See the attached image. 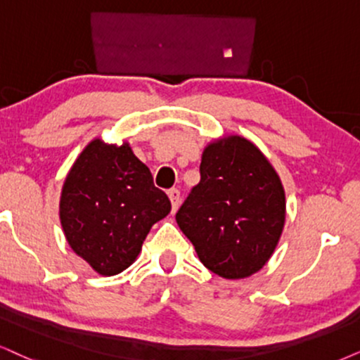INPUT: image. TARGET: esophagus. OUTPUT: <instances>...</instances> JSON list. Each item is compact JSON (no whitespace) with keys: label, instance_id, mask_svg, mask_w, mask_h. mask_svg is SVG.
Returning <instances> with one entry per match:
<instances>
[{"label":"esophagus","instance_id":"34e87169","mask_svg":"<svg viewBox=\"0 0 360 360\" xmlns=\"http://www.w3.org/2000/svg\"><path fill=\"white\" fill-rule=\"evenodd\" d=\"M167 195H169V201H171V206H172V212H176L177 207H179V204H181V194H179V191H177V189H171L169 193H167Z\"/></svg>","mask_w":360,"mask_h":360}]
</instances>
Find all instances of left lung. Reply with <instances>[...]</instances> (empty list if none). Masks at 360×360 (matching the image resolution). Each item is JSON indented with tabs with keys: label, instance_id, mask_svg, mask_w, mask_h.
<instances>
[{
	"label": "left lung",
	"instance_id": "left-lung-1",
	"mask_svg": "<svg viewBox=\"0 0 360 360\" xmlns=\"http://www.w3.org/2000/svg\"><path fill=\"white\" fill-rule=\"evenodd\" d=\"M201 181L176 221L199 261L224 279H245L266 266L285 224L281 177L252 141L226 134L207 143Z\"/></svg>",
	"mask_w": 360,
	"mask_h": 360
}]
</instances>
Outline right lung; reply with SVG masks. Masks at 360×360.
Instances as JSON below:
<instances>
[{
    "instance_id": "add662e5",
    "label": "right lung",
    "mask_w": 360,
    "mask_h": 360,
    "mask_svg": "<svg viewBox=\"0 0 360 360\" xmlns=\"http://www.w3.org/2000/svg\"><path fill=\"white\" fill-rule=\"evenodd\" d=\"M171 212L166 193L127 141L88 143L68 172L59 221L70 248L99 276H116L138 259L144 239Z\"/></svg>"
}]
</instances>
